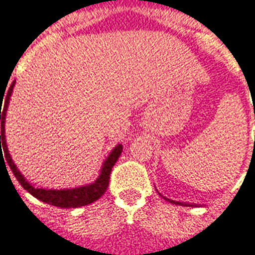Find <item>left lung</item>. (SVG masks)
Wrapping results in <instances>:
<instances>
[{
  "label": "left lung",
  "mask_w": 255,
  "mask_h": 255,
  "mask_svg": "<svg viewBox=\"0 0 255 255\" xmlns=\"http://www.w3.org/2000/svg\"><path fill=\"white\" fill-rule=\"evenodd\" d=\"M158 194H160V192H158ZM160 195H161V194H160ZM161 197H162V195H161ZM162 198H164L165 201H168V202L173 203V205H182V206H190V205H186V203H183V202H177V201H173V199H169V198H166V197H162Z\"/></svg>",
  "instance_id": "left-lung-1"
}]
</instances>
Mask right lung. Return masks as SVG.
Here are the masks:
<instances>
[{"label": "right lung", "mask_w": 255, "mask_h": 255, "mask_svg": "<svg viewBox=\"0 0 255 255\" xmlns=\"http://www.w3.org/2000/svg\"><path fill=\"white\" fill-rule=\"evenodd\" d=\"M16 82V80H14ZM14 82L10 84V87L8 90V94L5 98L1 97V101L5 100L3 108L0 106V122H1V135H0V158H5L8 162L9 168L13 172L14 177L19 180V183L23 186L24 190L30 192L32 197H35L36 199H39L42 202L49 203L53 206H57V208H80L84 205H89V203L95 202L97 199H100L104 194H105L106 188L109 186V179H111V172L113 165L116 164V161L119 160V157L122 154L123 146L122 144H116L113 150H112L109 155L106 157L105 161L102 162L101 166L100 176L95 179L94 182L82 186V187H75V188H63V190H49V188H38L34 187L24 176L23 173L17 169V166L12 160V157L9 154L8 144L5 140V117H6V111H8L9 100H10V95L13 91ZM2 105V104H1ZM3 112H0V109ZM4 151L5 157H2V151Z\"/></svg>", "instance_id": "obj_1"}]
</instances>
